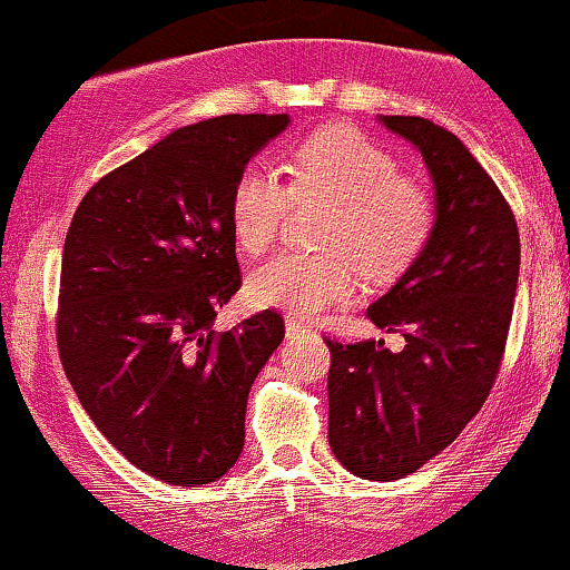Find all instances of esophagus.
I'll return each mask as SVG.
<instances>
[{
  "mask_svg": "<svg viewBox=\"0 0 570 570\" xmlns=\"http://www.w3.org/2000/svg\"><path fill=\"white\" fill-rule=\"evenodd\" d=\"M302 334H309V328L305 326V323L294 321V318H286V338H297Z\"/></svg>",
  "mask_w": 570,
  "mask_h": 570,
  "instance_id": "obj_1",
  "label": "esophagus"
}]
</instances>
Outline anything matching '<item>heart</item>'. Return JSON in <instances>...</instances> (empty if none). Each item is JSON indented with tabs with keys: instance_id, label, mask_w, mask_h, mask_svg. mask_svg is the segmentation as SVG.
Wrapping results in <instances>:
<instances>
[{
	"instance_id": "b5f03b06",
	"label": "heart",
	"mask_w": 570,
	"mask_h": 570,
	"mask_svg": "<svg viewBox=\"0 0 570 570\" xmlns=\"http://www.w3.org/2000/svg\"><path fill=\"white\" fill-rule=\"evenodd\" d=\"M292 186L276 170L249 165L232 191L234 236L257 255L276 239L294 197L334 202L323 226L328 252H281L249 276L257 305L299 318L344 305L357 294L360 271L371 281L394 278L415 261L434 226V199L371 136L347 126L309 134L292 149Z\"/></svg>"
}]
</instances>
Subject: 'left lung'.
Masks as SVG:
<instances>
[{
    "mask_svg": "<svg viewBox=\"0 0 570 570\" xmlns=\"http://www.w3.org/2000/svg\"><path fill=\"white\" fill-rule=\"evenodd\" d=\"M379 124L421 153L434 189V226L397 284L368 307L384 342L326 338L328 444L360 479L410 476L458 439L484 405L513 318L521 239L513 213L471 149L413 115Z\"/></svg>",
    "mask_w": 570,
    "mask_h": 570,
    "instance_id": "obj_1",
    "label": "left lung"
}]
</instances>
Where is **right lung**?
Returning <instances> with one entry per match:
<instances>
[{
	"label": "right lung",
	"instance_id": "obj_1",
	"mask_svg": "<svg viewBox=\"0 0 570 570\" xmlns=\"http://www.w3.org/2000/svg\"><path fill=\"white\" fill-rule=\"evenodd\" d=\"M289 115L184 126L97 181L62 249L57 344L107 442L173 487L210 484L244 450L252 381L284 338L273 309L213 331L239 292L232 191Z\"/></svg>",
	"mask_w": 570,
	"mask_h": 570
}]
</instances>
